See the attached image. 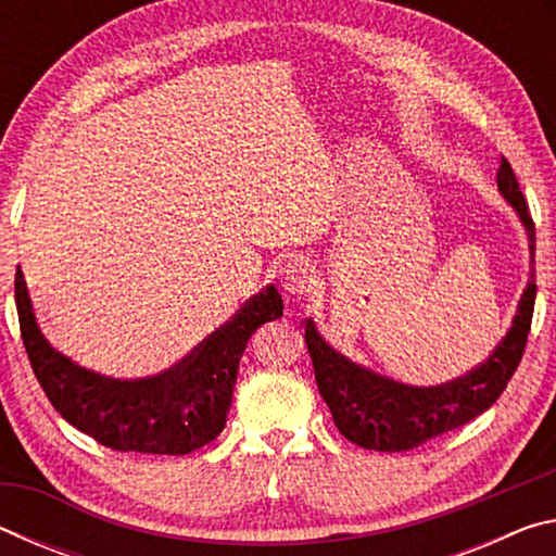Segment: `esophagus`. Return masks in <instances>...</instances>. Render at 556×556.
I'll return each instance as SVG.
<instances>
[{"label": "esophagus", "instance_id": "34e87169", "mask_svg": "<svg viewBox=\"0 0 556 556\" xmlns=\"http://www.w3.org/2000/svg\"><path fill=\"white\" fill-rule=\"evenodd\" d=\"M316 285V269L308 260L294 257L281 269V289L291 296H304Z\"/></svg>", "mask_w": 556, "mask_h": 556}]
</instances>
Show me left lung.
<instances>
[{
  "mask_svg": "<svg viewBox=\"0 0 556 556\" xmlns=\"http://www.w3.org/2000/svg\"><path fill=\"white\" fill-rule=\"evenodd\" d=\"M497 191L520 218L527 250H530V281L517 301L513 326L485 361L451 382L404 384L351 361L318 333L314 318H306V345L314 361L316 384L341 434L370 451H409L446 431L468 425L478 414L493 407L520 365L527 333H530L534 296V223L527 211L520 184L507 159L497 168Z\"/></svg>",
  "mask_w": 556,
  "mask_h": 556,
  "instance_id": "1",
  "label": "left lung"
}]
</instances>
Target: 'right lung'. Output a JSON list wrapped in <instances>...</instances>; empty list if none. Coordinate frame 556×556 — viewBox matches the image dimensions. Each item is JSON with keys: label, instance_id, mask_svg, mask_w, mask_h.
Masks as SVG:
<instances>
[{"label": "right lung", "instance_id": "1", "mask_svg": "<svg viewBox=\"0 0 556 556\" xmlns=\"http://www.w3.org/2000/svg\"><path fill=\"white\" fill-rule=\"evenodd\" d=\"M14 296L24 348L55 412L83 434L115 451L186 456L225 429L240 357L250 336L285 312L275 285L252 296L232 321L152 378L122 380L83 368L49 343L36 321L22 267Z\"/></svg>", "mask_w": 556, "mask_h": 556}]
</instances>
